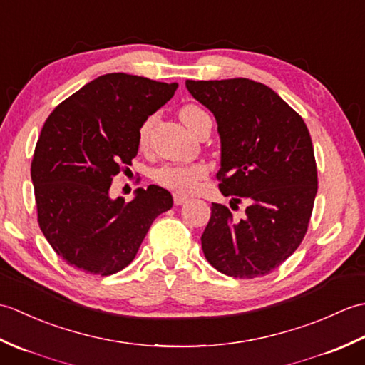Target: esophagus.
<instances>
[{
    "label": "esophagus",
    "instance_id": "obj_1",
    "mask_svg": "<svg viewBox=\"0 0 365 365\" xmlns=\"http://www.w3.org/2000/svg\"><path fill=\"white\" fill-rule=\"evenodd\" d=\"M188 200V196L182 195V192H174V204L175 205H182Z\"/></svg>",
    "mask_w": 365,
    "mask_h": 365
}]
</instances>
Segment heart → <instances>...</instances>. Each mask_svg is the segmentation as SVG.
Listing matches in <instances>:
<instances>
[{"label": "heart", "instance_id": "heart-1", "mask_svg": "<svg viewBox=\"0 0 365 365\" xmlns=\"http://www.w3.org/2000/svg\"><path fill=\"white\" fill-rule=\"evenodd\" d=\"M205 118H208V114L202 108H199L196 105H185L180 110V119L191 131ZM153 123L155 115H150V118H147L141 123V127H139L138 131L139 145H145L147 141H149V135ZM204 174L205 169L200 165H166L155 170L153 178L160 185H163V187H166L169 190L188 192L197 187V183L200 178L204 177Z\"/></svg>", "mask_w": 365, "mask_h": 365}]
</instances>
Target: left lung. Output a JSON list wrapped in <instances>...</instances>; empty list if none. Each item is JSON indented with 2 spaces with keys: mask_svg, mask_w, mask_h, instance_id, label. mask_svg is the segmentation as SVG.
Segmentation results:
<instances>
[{
  "mask_svg": "<svg viewBox=\"0 0 365 365\" xmlns=\"http://www.w3.org/2000/svg\"><path fill=\"white\" fill-rule=\"evenodd\" d=\"M185 84L218 123L221 192L230 202H247L243 220L212 204L200 237L205 259L230 277L265 276L306 235L319 185L311 135L301 115L265 84L247 78Z\"/></svg>",
  "mask_w": 365,
  "mask_h": 365,
  "instance_id": "left-lung-1",
  "label": "left lung"
}]
</instances>
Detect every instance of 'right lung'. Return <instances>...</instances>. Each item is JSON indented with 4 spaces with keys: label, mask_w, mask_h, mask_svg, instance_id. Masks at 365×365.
I'll return each instance as SVG.
<instances>
[{
    "label": "right lung",
    "mask_w": 365,
    "mask_h": 365,
    "mask_svg": "<svg viewBox=\"0 0 365 365\" xmlns=\"http://www.w3.org/2000/svg\"><path fill=\"white\" fill-rule=\"evenodd\" d=\"M177 83L128 73L92 80L54 108L31 163L38 226L68 267L110 276L130 265L152 222L173 207L158 185L113 199V177L138 153L141 123Z\"/></svg>",
    "instance_id": "add662e5"
}]
</instances>
